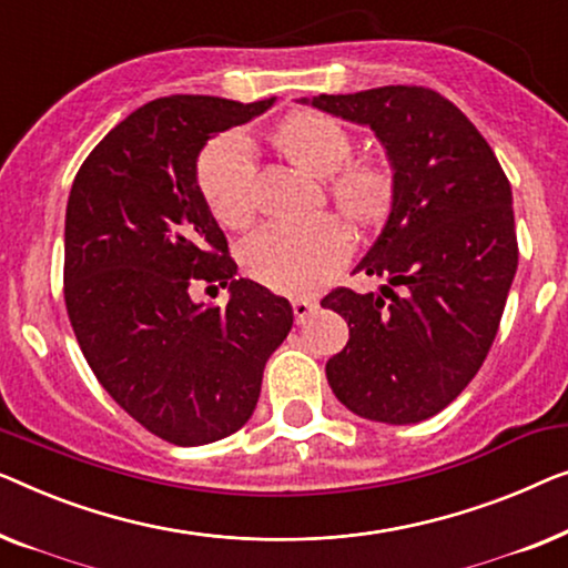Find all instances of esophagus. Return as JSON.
Listing matches in <instances>:
<instances>
[{
  "instance_id": "obj_1",
  "label": "esophagus",
  "mask_w": 568,
  "mask_h": 568,
  "mask_svg": "<svg viewBox=\"0 0 568 568\" xmlns=\"http://www.w3.org/2000/svg\"><path fill=\"white\" fill-rule=\"evenodd\" d=\"M318 303L311 301V298H295L293 301V314H295V322L303 324L311 314H316Z\"/></svg>"
}]
</instances>
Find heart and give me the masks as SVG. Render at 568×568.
Wrapping results in <instances>:
<instances>
[{
  "label": "heart",
  "mask_w": 568,
  "mask_h": 568,
  "mask_svg": "<svg viewBox=\"0 0 568 568\" xmlns=\"http://www.w3.org/2000/svg\"><path fill=\"white\" fill-rule=\"evenodd\" d=\"M277 141L303 170L326 178V193L349 221L367 226L388 211L394 178L378 159H353L345 125L324 113H298ZM197 185L215 221L244 226L257 211V149L244 131L221 133L203 149ZM353 254V236L334 215L306 223L270 221L242 244V262L254 281L275 291L308 293L342 270Z\"/></svg>",
  "instance_id": "b5f03b06"
}]
</instances>
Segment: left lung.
Returning a JSON list of instances; mask_svg holds the SVG:
<instances>
[{
  "label": "left lung",
  "instance_id": "1",
  "mask_svg": "<svg viewBox=\"0 0 568 568\" xmlns=\"http://www.w3.org/2000/svg\"><path fill=\"white\" fill-rule=\"evenodd\" d=\"M311 105L371 125L394 170L386 226L355 267L386 285L334 287L322 301L349 326L326 381L357 417L414 425L468 386L497 337L517 270L513 187L476 125L429 87L318 94Z\"/></svg>",
  "mask_w": 568,
  "mask_h": 568
}]
</instances>
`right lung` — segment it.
<instances>
[{
	"label": "right lung",
	"mask_w": 568,
	"mask_h": 568,
	"mask_svg": "<svg viewBox=\"0 0 568 568\" xmlns=\"http://www.w3.org/2000/svg\"><path fill=\"white\" fill-rule=\"evenodd\" d=\"M207 94L151 100L79 166L63 231V298L102 388L151 435L182 447L246 425L293 308L236 262L197 185L211 135L273 108ZM229 286L226 310L192 301Z\"/></svg>",
	"instance_id": "obj_1"
}]
</instances>
